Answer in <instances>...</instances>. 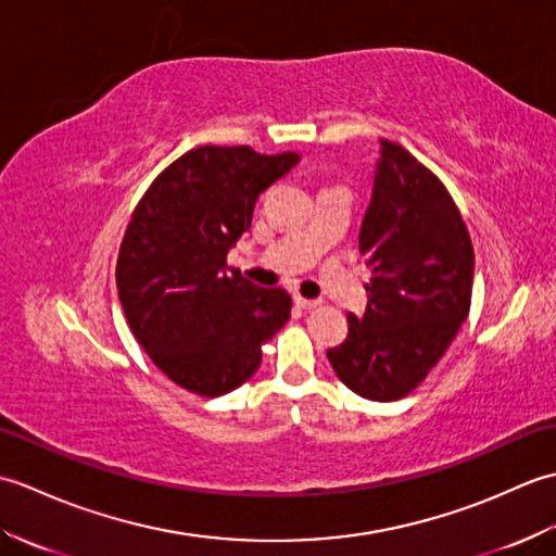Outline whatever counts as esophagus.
I'll return each mask as SVG.
<instances>
[{"label": "esophagus", "instance_id": "1", "mask_svg": "<svg viewBox=\"0 0 556 556\" xmlns=\"http://www.w3.org/2000/svg\"><path fill=\"white\" fill-rule=\"evenodd\" d=\"M293 303L299 305V308H315L317 305V301H311V299H303L301 293H296V296H293Z\"/></svg>", "mask_w": 556, "mask_h": 556}]
</instances>
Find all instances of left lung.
I'll list each match as a JSON object with an SVG mask.
<instances>
[{
  "instance_id": "obj_1",
  "label": "left lung",
  "mask_w": 556,
  "mask_h": 556,
  "mask_svg": "<svg viewBox=\"0 0 556 556\" xmlns=\"http://www.w3.org/2000/svg\"><path fill=\"white\" fill-rule=\"evenodd\" d=\"M358 236L372 269L368 308L327 351L337 377L372 401L408 396L452 344L470 311L473 243L444 184L382 138Z\"/></svg>"
}]
</instances>
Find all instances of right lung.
I'll return each mask as SVG.
<instances>
[{
  "label": "right lung",
  "mask_w": 556,
  "mask_h": 556,
  "mask_svg": "<svg viewBox=\"0 0 556 556\" xmlns=\"http://www.w3.org/2000/svg\"><path fill=\"white\" fill-rule=\"evenodd\" d=\"M296 162V152L200 146L138 200L116 257V289L138 344L188 392L222 396L243 384L263 344L289 320V293L255 287L227 267V253L251 229L260 193Z\"/></svg>",
  "instance_id": "add662e5"
}]
</instances>
